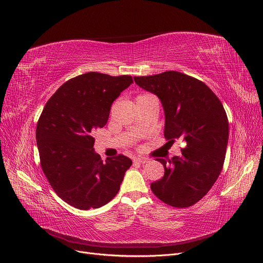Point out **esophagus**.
<instances>
[{
  "instance_id": "1",
  "label": "esophagus",
  "mask_w": 263,
  "mask_h": 263,
  "mask_svg": "<svg viewBox=\"0 0 263 263\" xmlns=\"http://www.w3.org/2000/svg\"><path fill=\"white\" fill-rule=\"evenodd\" d=\"M133 161L136 162V163H139V164H145V163H148V162H149V159H147V157L138 156V157H134Z\"/></svg>"
}]
</instances>
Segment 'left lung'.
<instances>
[{"label":"left lung","mask_w":263,"mask_h":263,"mask_svg":"<svg viewBox=\"0 0 263 263\" xmlns=\"http://www.w3.org/2000/svg\"><path fill=\"white\" fill-rule=\"evenodd\" d=\"M134 81L161 99L168 143L178 138L186 142L182 155L156 159L165 173L151 183V190L170 206H192L211 190L223 168L229 143V119L223 104L203 81L180 72L134 77Z\"/></svg>","instance_id":"8db88e82"}]
</instances>
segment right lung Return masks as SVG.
Wrapping results in <instances>:
<instances>
[{"label": "right lung", "mask_w": 263, "mask_h": 263, "mask_svg": "<svg viewBox=\"0 0 263 263\" xmlns=\"http://www.w3.org/2000/svg\"><path fill=\"white\" fill-rule=\"evenodd\" d=\"M132 82L129 75L89 72L67 80L46 102L36 130L40 164L67 204L99 208L118 192L132 161L118 154L102 162L93 133L106 126L113 101Z\"/></svg>", "instance_id": "right-lung-1"}]
</instances>
